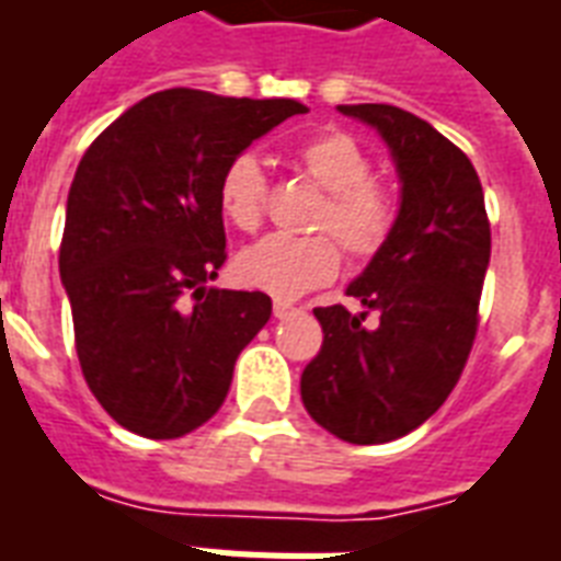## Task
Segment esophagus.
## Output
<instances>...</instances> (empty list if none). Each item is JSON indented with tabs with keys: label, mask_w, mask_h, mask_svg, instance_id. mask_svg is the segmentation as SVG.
Segmentation results:
<instances>
[{
	"label": "esophagus",
	"mask_w": 561,
	"mask_h": 561,
	"mask_svg": "<svg viewBox=\"0 0 561 561\" xmlns=\"http://www.w3.org/2000/svg\"><path fill=\"white\" fill-rule=\"evenodd\" d=\"M295 307L289 301H280V298H277L275 301V307H272V312H275V319H286V316H289V312H293Z\"/></svg>",
	"instance_id": "1"
}]
</instances>
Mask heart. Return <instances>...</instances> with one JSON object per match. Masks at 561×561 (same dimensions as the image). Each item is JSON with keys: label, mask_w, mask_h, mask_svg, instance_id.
<instances>
[{"label": "heart", "mask_w": 561, "mask_h": 561, "mask_svg": "<svg viewBox=\"0 0 561 561\" xmlns=\"http://www.w3.org/2000/svg\"><path fill=\"white\" fill-rule=\"evenodd\" d=\"M295 163L319 184L328 198L316 213V231L333 233L351 257H375L398 221V204L386 186L371 181V160L354 137L340 131L319 134L295 149ZM266 202V175L257 158H233L219 178V210L240 231H257ZM336 242L316 237L272 233L237 257V277L251 289L298 298L316 286L330 284L340 272Z\"/></svg>", "instance_id": "heart-1"}]
</instances>
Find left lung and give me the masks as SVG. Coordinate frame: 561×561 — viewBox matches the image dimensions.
Masks as SVG:
<instances>
[{"label":"left lung","instance_id":"left-lung-1","mask_svg":"<svg viewBox=\"0 0 561 561\" xmlns=\"http://www.w3.org/2000/svg\"><path fill=\"white\" fill-rule=\"evenodd\" d=\"M371 125L401 181L398 221L351 280L366 312L316 307L324 342L301 375L316 424L351 445L407 436L457 386L477 336V307L492 257L483 186L471 160L430 123L394 104H340ZM368 309L378 324H362Z\"/></svg>","mask_w":561,"mask_h":561}]
</instances>
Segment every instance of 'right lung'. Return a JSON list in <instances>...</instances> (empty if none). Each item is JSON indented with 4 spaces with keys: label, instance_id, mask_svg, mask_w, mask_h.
<instances>
[{
    "label": "right lung",
    "instance_id": "1",
    "mask_svg": "<svg viewBox=\"0 0 561 561\" xmlns=\"http://www.w3.org/2000/svg\"><path fill=\"white\" fill-rule=\"evenodd\" d=\"M307 107L204 90L146 95L78 163L60 242L84 380L107 415L178 438L219 412L233 363L272 316L266 293L216 289L225 263L219 178Z\"/></svg>",
    "mask_w": 561,
    "mask_h": 561
}]
</instances>
